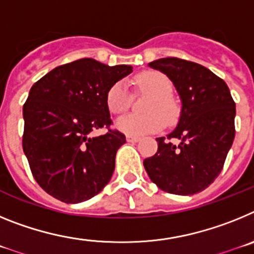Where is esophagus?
Here are the masks:
<instances>
[{
  "label": "esophagus",
  "instance_id": "esophagus-1",
  "mask_svg": "<svg viewBox=\"0 0 254 254\" xmlns=\"http://www.w3.org/2000/svg\"><path fill=\"white\" fill-rule=\"evenodd\" d=\"M127 141L128 142H138L140 137H137V136H127Z\"/></svg>",
  "mask_w": 254,
  "mask_h": 254
}]
</instances>
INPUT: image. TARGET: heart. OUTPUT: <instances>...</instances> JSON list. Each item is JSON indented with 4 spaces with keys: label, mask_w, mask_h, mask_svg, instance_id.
I'll return each instance as SVG.
<instances>
[{
    "label": "heart",
    "mask_w": 254,
    "mask_h": 254,
    "mask_svg": "<svg viewBox=\"0 0 254 254\" xmlns=\"http://www.w3.org/2000/svg\"><path fill=\"white\" fill-rule=\"evenodd\" d=\"M134 84L141 91L151 94L147 100L145 114H127L116 122V127L128 136L158 132L165 125V121L174 122L178 118L179 109L177 103L170 96L172 82L164 73L158 71H146L134 77ZM107 107L113 114H121L128 109L131 95L127 85L117 81L109 87L107 93Z\"/></svg>",
    "instance_id": "heart-1"
}]
</instances>
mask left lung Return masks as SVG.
<instances>
[{
	"label": "left lung",
	"instance_id": "obj_1",
	"mask_svg": "<svg viewBox=\"0 0 254 254\" xmlns=\"http://www.w3.org/2000/svg\"><path fill=\"white\" fill-rule=\"evenodd\" d=\"M149 66L172 80L182 100L178 126L168 140L156 138L158 151L143 160L150 179L168 193H198L223 170L235 136V103L228 85L210 69L176 57Z\"/></svg>",
	"mask_w": 254,
	"mask_h": 254
}]
</instances>
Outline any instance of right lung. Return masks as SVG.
I'll use <instances>...</instances> for the list:
<instances>
[{
  "instance_id": "add662e5",
  "label": "right lung",
  "mask_w": 254,
  "mask_h": 254,
  "mask_svg": "<svg viewBox=\"0 0 254 254\" xmlns=\"http://www.w3.org/2000/svg\"><path fill=\"white\" fill-rule=\"evenodd\" d=\"M131 72V66L111 67L81 58L56 67L31 86L22 107V149L33 177L47 193L78 203L111 181L126 136L108 129L90 137V132L109 128L107 93Z\"/></svg>"
}]
</instances>
